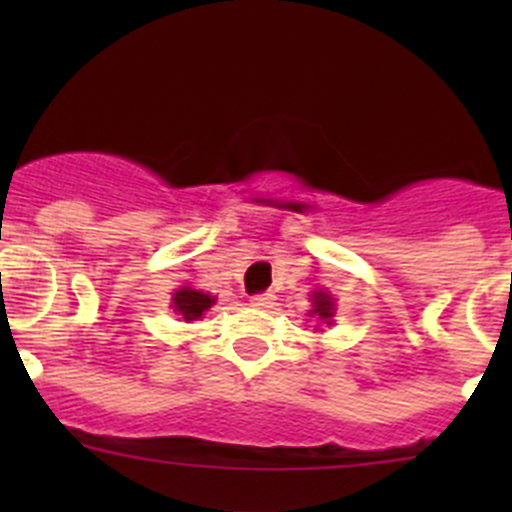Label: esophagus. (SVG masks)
I'll list each match as a JSON object with an SVG mask.
<instances>
[{
	"label": "esophagus",
	"mask_w": 512,
	"mask_h": 512,
	"mask_svg": "<svg viewBox=\"0 0 512 512\" xmlns=\"http://www.w3.org/2000/svg\"><path fill=\"white\" fill-rule=\"evenodd\" d=\"M275 292H260V294H252L250 297V302H252V307H257V309H267V307H272V304H275Z\"/></svg>",
	"instance_id": "1"
}]
</instances>
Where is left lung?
<instances>
[{"label": "left lung", "instance_id": "left-lung-1", "mask_svg": "<svg viewBox=\"0 0 512 512\" xmlns=\"http://www.w3.org/2000/svg\"><path fill=\"white\" fill-rule=\"evenodd\" d=\"M312 307L314 309H309V317H317V319H322V322L332 324V317H334V299H332V294L314 292L312 294Z\"/></svg>", "mask_w": 512, "mask_h": 512}]
</instances>
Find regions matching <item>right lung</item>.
Wrapping results in <instances>:
<instances>
[{
  "instance_id": "right-lung-1",
  "label": "right lung",
  "mask_w": 512,
  "mask_h": 512,
  "mask_svg": "<svg viewBox=\"0 0 512 512\" xmlns=\"http://www.w3.org/2000/svg\"><path fill=\"white\" fill-rule=\"evenodd\" d=\"M213 304H215V297H210V294L200 292V289H193V287H180L175 289L173 304H170V307H173L185 322H195V319L203 317Z\"/></svg>"
}]
</instances>
